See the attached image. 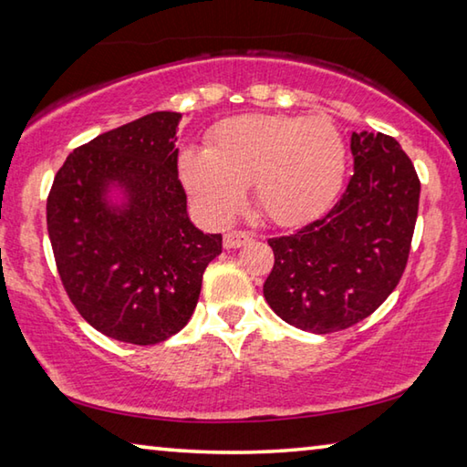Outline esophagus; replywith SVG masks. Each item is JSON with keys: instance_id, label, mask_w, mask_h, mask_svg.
Segmentation results:
<instances>
[{"instance_id": "1", "label": "esophagus", "mask_w": 467, "mask_h": 467, "mask_svg": "<svg viewBox=\"0 0 467 467\" xmlns=\"http://www.w3.org/2000/svg\"><path fill=\"white\" fill-rule=\"evenodd\" d=\"M253 239V234L247 231H231L224 234V247L226 249H239Z\"/></svg>"}]
</instances>
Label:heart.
<instances>
[{"instance_id":"b5f03b06","label":"heart","mask_w":467,"mask_h":467,"mask_svg":"<svg viewBox=\"0 0 467 467\" xmlns=\"http://www.w3.org/2000/svg\"><path fill=\"white\" fill-rule=\"evenodd\" d=\"M346 144L327 117L251 113L220 121L208 148H185L179 177L205 218L226 223L253 185V200L275 224H300L336 200Z\"/></svg>"}]
</instances>
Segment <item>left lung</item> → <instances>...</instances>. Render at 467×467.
<instances>
[{
    "mask_svg": "<svg viewBox=\"0 0 467 467\" xmlns=\"http://www.w3.org/2000/svg\"><path fill=\"white\" fill-rule=\"evenodd\" d=\"M354 175L326 216L270 239L264 284L272 311L311 334L352 327L375 313L406 270L420 181L398 140L352 133Z\"/></svg>",
    "mask_w": 467,
    "mask_h": 467,
    "instance_id": "8db88e82",
    "label": "left lung"
}]
</instances>
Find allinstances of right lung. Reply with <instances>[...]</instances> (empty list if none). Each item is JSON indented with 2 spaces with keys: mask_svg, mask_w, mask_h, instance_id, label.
<instances>
[{
  "mask_svg": "<svg viewBox=\"0 0 467 467\" xmlns=\"http://www.w3.org/2000/svg\"><path fill=\"white\" fill-rule=\"evenodd\" d=\"M181 113L156 110L76 148L47 197V231L69 300L94 329L138 346L187 326L203 272L223 253L187 216ZM119 188L121 204L109 200Z\"/></svg>",
  "mask_w": 467,
  "mask_h": 467,
  "instance_id": "add662e5",
  "label": "right lung"
}]
</instances>
